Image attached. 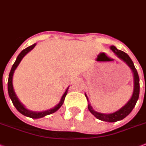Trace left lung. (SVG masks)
Masks as SVG:
<instances>
[{
    "mask_svg": "<svg viewBox=\"0 0 146 146\" xmlns=\"http://www.w3.org/2000/svg\"><path fill=\"white\" fill-rule=\"evenodd\" d=\"M110 49L114 52V54L118 57V58L124 61L132 71L133 76V92L131 99L124 106H122L118 110L114 112H112V113L106 114V113L98 112L94 110L92 106H91V104L89 103L87 94L85 93V95L87 98L88 102V110L93 115L95 116L96 118L100 121H106V122H115V121L124 119L126 116H127L131 113L133 109L134 108L135 105H136L139 99V78L138 73L135 68L134 64H133L132 60L129 57L128 54L123 51L118 49L115 46H110Z\"/></svg>",
    "mask_w": 146,
    "mask_h": 146,
    "instance_id": "obj_1",
    "label": "left lung"
}]
</instances>
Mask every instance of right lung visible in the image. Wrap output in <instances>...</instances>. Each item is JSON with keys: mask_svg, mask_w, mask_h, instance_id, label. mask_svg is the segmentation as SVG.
Returning <instances> with one entry per match:
<instances>
[{"mask_svg": "<svg viewBox=\"0 0 146 146\" xmlns=\"http://www.w3.org/2000/svg\"><path fill=\"white\" fill-rule=\"evenodd\" d=\"M36 43H34L32 46H28L26 48L23 49V50L19 53V54L18 55L17 58H16V60H15V63L13 65V67L11 68V70L9 72V79H8V93H9V98L11 99L12 102H13V104L14 106L16 108V110L19 111V112L22 114L23 115L27 116V117H29V118H42V117H44L46 115H48L52 114L54 112H55L56 111L61 108V106H62L63 104H64V101L65 97L67 95V92H68V88L69 87H67V88L66 89L65 92L64 93V94L62 95L61 98V100L59 102L58 104H57L56 106H54L53 108L50 109V110H45V111H42V112H36V111H31V110H28L25 106H24L23 104L20 102V100H19V98L15 94V92L14 91L13 88V74L14 72H15V69L17 68V67L19 66V64H20L21 61L22 60L24 57L25 56L26 54H28L30 51H31L33 48L35 47Z\"/></svg>", "mask_w": 146, "mask_h": 146, "instance_id": "1", "label": "right lung"}]
</instances>
